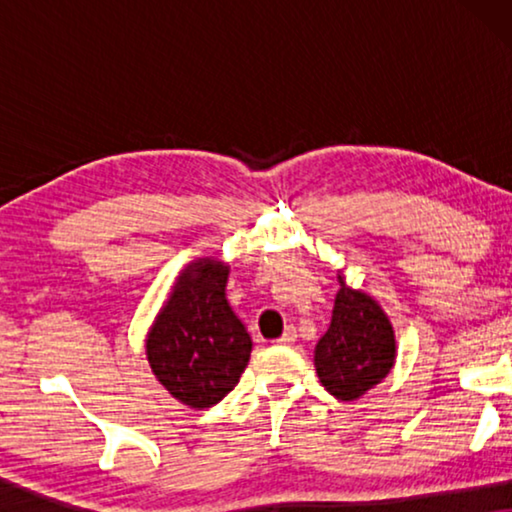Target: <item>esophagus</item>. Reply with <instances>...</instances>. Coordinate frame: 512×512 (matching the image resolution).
Returning <instances> with one entry per match:
<instances>
[{
	"label": "esophagus",
	"mask_w": 512,
	"mask_h": 512,
	"mask_svg": "<svg viewBox=\"0 0 512 512\" xmlns=\"http://www.w3.org/2000/svg\"><path fill=\"white\" fill-rule=\"evenodd\" d=\"M296 338H298L296 328H286V331L282 333V338H277L275 342H277V345H284V347H289V345H293V342H296Z\"/></svg>",
	"instance_id": "esophagus-1"
}]
</instances>
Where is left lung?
<instances>
[{
    "instance_id": "left-lung-1",
    "label": "left lung",
    "mask_w": 512,
    "mask_h": 512,
    "mask_svg": "<svg viewBox=\"0 0 512 512\" xmlns=\"http://www.w3.org/2000/svg\"><path fill=\"white\" fill-rule=\"evenodd\" d=\"M338 282L331 326L314 347V368L328 394L352 403L391 373L398 347L382 305L347 286L342 272Z\"/></svg>"
}]
</instances>
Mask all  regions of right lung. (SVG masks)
Listing matches in <instances>:
<instances>
[{
	"instance_id": "right-lung-1",
	"label": "right lung",
	"mask_w": 512,
	"mask_h": 512,
	"mask_svg": "<svg viewBox=\"0 0 512 512\" xmlns=\"http://www.w3.org/2000/svg\"><path fill=\"white\" fill-rule=\"evenodd\" d=\"M228 272L214 256L188 263L146 333L156 380L195 410L212 408L235 389L254 345L226 298Z\"/></svg>"
}]
</instances>
